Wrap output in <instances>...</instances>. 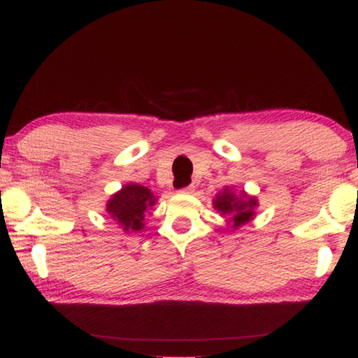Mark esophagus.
Here are the masks:
<instances>
[{
	"instance_id": "esophagus-1",
	"label": "esophagus",
	"mask_w": 358,
	"mask_h": 358,
	"mask_svg": "<svg viewBox=\"0 0 358 358\" xmlns=\"http://www.w3.org/2000/svg\"><path fill=\"white\" fill-rule=\"evenodd\" d=\"M194 191V186L192 185H189V186H186V187H181V189L178 191V192H183V194H191Z\"/></svg>"
}]
</instances>
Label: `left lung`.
<instances>
[{"label": "left lung", "instance_id": "8db88e82", "mask_svg": "<svg viewBox=\"0 0 358 358\" xmlns=\"http://www.w3.org/2000/svg\"><path fill=\"white\" fill-rule=\"evenodd\" d=\"M213 207L220 211L224 216H230V227L237 229L243 226L248 221H251L254 217V208L257 207V199L248 196L245 191H241L238 196L234 191H230L229 187L217 194L213 201Z\"/></svg>", "mask_w": 358, "mask_h": 358}]
</instances>
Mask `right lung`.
<instances>
[{
    "instance_id": "right-lung-1",
    "label": "right lung",
    "mask_w": 358,
    "mask_h": 358,
    "mask_svg": "<svg viewBox=\"0 0 358 358\" xmlns=\"http://www.w3.org/2000/svg\"><path fill=\"white\" fill-rule=\"evenodd\" d=\"M155 202V194L147 186L129 183L108 199L106 211L124 232H137L145 227V211Z\"/></svg>"
}]
</instances>
